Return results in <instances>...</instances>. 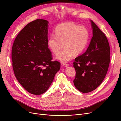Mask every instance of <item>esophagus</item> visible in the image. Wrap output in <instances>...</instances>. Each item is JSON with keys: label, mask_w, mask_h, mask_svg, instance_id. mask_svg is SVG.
Here are the masks:
<instances>
[{"label": "esophagus", "mask_w": 121, "mask_h": 121, "mask_svg": "<svg viewBox=\"0 0 121 121\" xmlns=\"http://www.w3.org/2000/svg\"><path fill=\"white\" fill-rule=\"evenodd\" d=\"M62 65L64 67H65V68H66V67H68V66H69L68 65H67V64H62Z\"/></svg>", "instance_id": "obj_1"}]
</instances>
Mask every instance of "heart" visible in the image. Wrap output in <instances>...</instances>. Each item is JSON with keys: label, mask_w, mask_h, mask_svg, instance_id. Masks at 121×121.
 Instances as JSON below:
<instances>
[{"label": "heart", "mask_w": 121, "mask_h": 121, "mask_svg": "<svg viewBox=\"0 0 121 121\" xmlns=\"http://www.w3.org/2000/svg\"><path fill=\"white\" fill-rule=\"evenodd\" d=\"M55 35H52L48 40V46L54 55H57L62 48L64 49L56 59L62 62L69 61L73 55L81 53L87 43L89 33L84 26H78L73 22L61 23L56 27Z\"/></svg>", "instance_id": "heart-1"}]
</instances>
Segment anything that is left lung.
<instances>
[{"label": "left lung", "instance_id": "obj_1", "mask_svg": "<svg viewBox=\"0 0 121 121\" xmlns=\"http://www.w3.org/2000/svg\"><path fill=\"white\" fill-rule=\"evenodd\" d=\"M93 37L86 52L76 57L73 84L83 93L95 90L101 84L107 73L110 61V48L105 34L91 20Z\"/></svg>", "mask_w": 121, "mask_h": 121}]
</instances>
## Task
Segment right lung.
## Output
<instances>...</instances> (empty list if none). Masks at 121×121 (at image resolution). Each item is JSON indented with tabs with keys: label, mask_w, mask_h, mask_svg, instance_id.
Listing matches in <instances>:
<instances>
[{
	"label": "right lung",
	"mask_w": 121,
	"mask_h": 121,
	"mask_svg": "<svg viewBox=\"0 0 121 121\" xmlns=\"http://www.w3.org/2000/svg\"><path fill=\"white\" fill-rule=\"evenodd\" d=\"M48 23L47 20L37 19L27 24L16 36L12 48L15 76L33 95L45 93L60 68L59 61H52L48 46Z\"/></svg>",
	"instance_id": "1"
}]
</instances>
